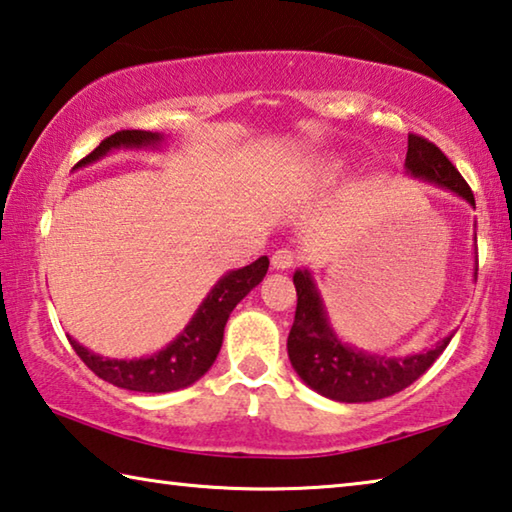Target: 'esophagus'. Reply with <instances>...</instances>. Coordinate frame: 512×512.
Here are the masks:
<instances>
[{
  "instance_id": "esophagus-1",
  "label": "esophagus",
  "mask_w": 512,
  "mask_h": 512,
  "mask_svg": "<svg viewBox=\"0 0 512 512\" xmlns=\"http://www.w3.org/2000/svg\"><path fill=\"white\" fill-rule=\"evenodd\" d=\"M292 265H295V254L290 249H276L272 254L274 270H290Z\"/></svg>"
}]
</instances>
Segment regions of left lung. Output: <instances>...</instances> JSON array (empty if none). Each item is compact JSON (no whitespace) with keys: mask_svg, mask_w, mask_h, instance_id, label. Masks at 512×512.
Here are the masks:
<instances>
[{"mask_svg":"<svg viewBox=\"0 0 512 512\" xmlns=\"http://www.w3.org/2000/svg\"><path fill=\"white\" fill-rule=\"evenodd\" d=\"M406 172L410 177L454 192L476 208L474 192L469 190L449 158L433 142L415 136V133L408 136ZM292 281L297 288V311L288 335L290 363L299 379L326 399L345 401V404H365V401L395 395V392H401L420 379L435 363V358L445 351L449 340L454 338V333H449L431 349L401 358L370 354V351L347 345L335 333L311 272L297 270Z\"/></svg>","mask_w":512,"mask_h":512,"instance_id":"obj_1","label":"left lung"}]
</instances>
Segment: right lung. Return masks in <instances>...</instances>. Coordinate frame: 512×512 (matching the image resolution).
<instances>
[{
  "instance_id": "add662e5",
  "label": "right lung",
  "mask_w": 512,
  "mask_h": 512,
  "mask_svg": "<svg viewBox=\"0 0 512 512\" xmlns=\"http://www.w3.org/2000/svg\"><path fill=\"white\" fill-rule=\"evenodd\" d=\"M163 142V133L133 129L117 131L99 142L95 152H90L83 161L74 165V170L97 163L99 158L108 156L115 149H136V152L138 149H161ZM267 267H270V258L261 256L251 265L220 276V281L215 283L195 315L190 317L186 329L170 345L152 356L106 358L79 345L70 335H67V340L99 379L113 383L117 388L133 392H174L188 388L211 370L217 354H220L226 320H229L233 308L263 281Z\"/></svg>"
}]
</instances>
